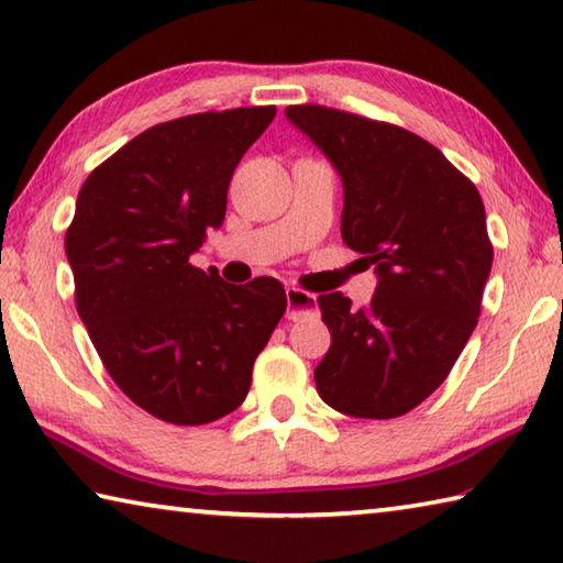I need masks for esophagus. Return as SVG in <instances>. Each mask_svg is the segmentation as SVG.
<instances>
[{
	"label": "esophagus",
	"instance_id": "34e87169",
	"mask_svg": "<svg viewBox=\"0 0 563 563\" xmlns=\"http://www.w3.org/2000/svg\"><path fill=\"white\" fill-rule=\"evenodd\" d=\"M285 298H288V320H300V318L316 316L318 312L316 295L295 288V285H290V288L285 290Z\"/></svg>",
	"mask_w": 563,
	"mask_h": 563
}]
</instances>
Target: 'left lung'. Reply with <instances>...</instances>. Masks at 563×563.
<instances>
[{"mask_svg":"<svg viewBox=\"0 0 563 563\" xmlns=\"http://www.w3.org/2000/svg\"><path fill=\"white\" fill-rule=\"evenodd\" d=\"M285 117L335 166L342 241L377 273L367 308L318 298L332 338L318 395L350 417H399L444 383L476 328L494 258L482 196L412 131L318 103Z\"/></svg>","mask_w":563,"mask_h":563,"instance_id":"obj_1","label":"left lung"}]
</instances>
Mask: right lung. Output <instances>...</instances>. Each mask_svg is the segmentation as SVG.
<instances>
[{"instance_id": "right-lung-1", "label": "right lung", "mask_w": 563, "mask_h": 563, "mask_svg": "<svg viewBox=\"0 0 563 563\" xmlns=\"http://www.w3.org/2000/svg\"><path fill=\"white\" fill-rule=\"evenodd\" d=\"M275 107L151 126L84 180L64 247L76 310L113 383L170 424L231 415L285 305L283 285L225 283L188 263L221 228L235 166Z\"/></svg>"}]
</instances>
